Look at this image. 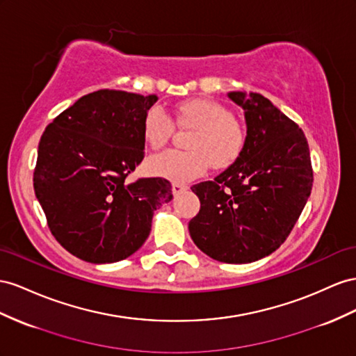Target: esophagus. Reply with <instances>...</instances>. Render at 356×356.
I'll return each instance as SVG.
<instances>
[{"label": "esophagus", "instance_id": "34e87169", "mask_svg": "<svg viewBox=\"0 0 356 356\" xmlns=\"http://www.w3.org/2000/svg\"><path fill=\"white\" fill-rule=\"evenodd\" d=\"M187 190V186H184V184H172V193H174V196H178V195H181L182 191H186Z\"/></svg>", "mask_w": 356, "mask_h": 356}]
</instances>
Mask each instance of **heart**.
Listing matches in <instances>:
<instances>
[{"instance_id":"obj_1","label":"heart","mask_w":356,"mask_h":356,"mask_svg":"<svg viewBox=\"0 0 356 356\" xmlns=\"http://www.w3.org/2000/svg\"><path fill=\"white\" fill-rule=\"evenodd\" d=\"M177 121L181 127L195 129L188 139L190 151L168 149L151 156L145 169L151 177L172 182H187L204 175L209 165L214 169L234 166L247 143L245 127L225 104L195 99L179 104ZM174 131V121L160 106H152L142 124L143 139L151 148H160Z\"/></svg>"}]
</instances>
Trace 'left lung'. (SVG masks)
<instances>
[{
    "label": "left lung",
    "mask_w": 356,
    "mask_h": 356,
    "mask_svg": "<svg viewBox=\"0 0 356 356\" xmlns=\"http://www.w3.org/2000/svg\"><path fill=\"white\" fill-rule=\"evenodd\" d=\"M247 143L234 166L191 187L200 209L190 220L195 244L218 262L250 264L280 247L312 193L313 170L302 130L257 92L232 91Z\"/></svg>",
    "instance_id": "left-lung-1"
}]
</instances>
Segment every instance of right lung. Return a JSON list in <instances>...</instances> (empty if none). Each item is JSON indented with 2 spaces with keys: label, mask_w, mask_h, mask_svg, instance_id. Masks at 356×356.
Masks as SVG:
<instances>
[{
  "label": "right lung",
  "mask_w": 356,
  "mask_h": 356,
  "mask_svg": "<svg viewBox=\"0 0 356 356\" xmlns=\"http://www.w3.org/2000/svg\"><path fill=\"white\" fill-rule=\"evenodd\" d=\"M156 94H86L46 127L34 191L52 235L90 264L122 261L142 247L154 211L172 200L170 182L126 178L143 159L142 124Z\"/></svg>",
  "instance_id": "add662e5"
}]
</instances>
